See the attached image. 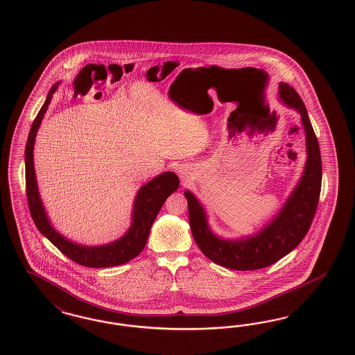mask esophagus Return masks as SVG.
<instances>
[{"label": "esophagus", "mask_w": 355, "mask_h": 355, "mask_svg": "<svg viewBox=\"0 0 355 355\" xmlns=\"http://www.w3.org/2000/svg\"><path fill=\"white\" fill-rule=\"evenodd\" d=\"M180 174H181V178H182V181H189V175H187V171H180Z\"/></svg>", "instance_id": "34e87169"}]
</instances>
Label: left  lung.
Here are the masks:
<instances>
[{"instance_id": "8db88e82", "label": "left lung", "mask_w": 355, "mask_h": 355, "mask_svg": "<svg viewBox=\"0 0 355 355\" xmlns=\"http://www.w3.org/2000/svg\"><path fill=\"white\" fill-rule=\"evenodd\" d=\"M278 94L283 105L297 111L302 116L306 132V161L300 181L275 218L252 236L237 240L221 239L209 228L206 209L196 196L189 190L184 191L190 228L196 245L206 257L227 269H263L287 256L304 239L318 209L322 178L318 137L296 90L281 83Z\"/></svg>"}]
</instances>
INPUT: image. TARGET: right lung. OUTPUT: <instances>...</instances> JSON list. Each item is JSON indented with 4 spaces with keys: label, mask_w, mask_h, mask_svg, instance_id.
Instances as JSON below:
<instances>
[{
    "label": "right lung",
    "mask_w": 355,
    "mask_h": 355,
    "mask_svg": "<svg viewBox=\"0 0 355 355\" xmlns=\"http://www.w3.org/2000/svg\"><path fill=\"white\" fill-rule=\"evenodd\" d=\"M59 84L60 81L51 87L44 105L37 112V118L31 125L26 144V194L30 214L39 232L46 236L62 254L71 258L76 263L86 268L97 269L123 265L141 253V250L147 244L148 236L153 221L156 219L166 198L180 187V180L175 173L164 171L147 184H143L135 196L134 209L131 214V227L121 239L112 241L110 244L86 246L76 244L73 241L65 239L51 225V221L37 191V175L34 168V143L37 137V128L40 127L42 119L49 109V102Z\"/></svg>",
    "instance_id": "right-lung-1"
}]
</instances>
